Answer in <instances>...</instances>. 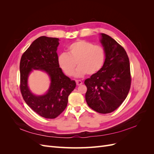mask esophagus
<instances>
[{
  "mask_svg": "<svg viewBox=\"0 0 154 154\" xmlns=\"http://www.w3.org/2000/svg\"><path fill=\"white\" fill-rule=\"evenodd\" d=\"M76 85H77L78 86L81 85L82 84V83H83L81 80H76Z\"/></svg>",
  "mask_w": 154,
  "mask_h": 154,
  "instance_id": "obj_1",
  "label": "esophagus"
}]
</instances>
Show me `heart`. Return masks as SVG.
<instances>
[{
  "mask_svg": "<svg viewBox=\"0 0 154 154\" xmlns=\"http://www.w3.org/2000/svg\"><path fill=\"white\" fill-rule=\"evenodd\" d=\"M106 54L101 45L85 40H79L68 47V52L58 56V63L63 71L68 76H72L76 67L79 66L74 76L82 78L86 74L94 75L103 68Z\"/></svg>",
  "mask_w": 154,
  "mask_h": 154,
  "instance_id": "1",
  "label": "heart"
}]
</instances>
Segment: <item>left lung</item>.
Wrapping results in <instances>:
<instances>
[{
    "label": "left lung",
    "instance_id": "obj_1",
    "mask_svg": "<svg viewBox=\"0 0 154 154\" xmlns=\"http://www.w3.org/2000/svg\"><path fill=\"white\" fill-rule=\"evenodd\" d=\"M100 42L106 58L101 71L84 83L88 106L101 114L117 109L127 97L131 84L130 63L124 48L110 36L100 34Z\"/></svg>",
    "mask_w": 154,
    "mask_h": 154
}]
</instances>
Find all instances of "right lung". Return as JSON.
Wrapping results in <instances>:
<instances>
[{
    "instance_id": "add662e5",
    "label": "right lung",
    "mask_w": 154,
    "mask_h": 154,
    "mask_svg": "<svg viewBox=\"0 0 154 154\" xmlns=\"http://www.w3.org/2000/svg\"><path fill=\"white\" fill-rule=\"evenodd\" d=\"M59 40L45 36L36 38L22 54L20 63L23 98L36 114L48 119H54L62 112L67 105L69 94L76 87L75 81L65 75L58 65ZM34 69L44 71L50 77V87L44 95L33 94L28 86L29 76Z\"/></svg>"
}]
</instances>
